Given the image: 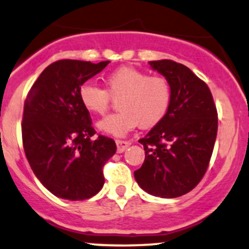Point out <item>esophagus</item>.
Segmentation results:
<instances>
[{
    "instance_id": "1",
    "label": "esophagus",
    "mask_w": 249,
    "mask_h": 249,
    "mask_svg": "<svg viewBox=\"0 0 249 249\" xmlns=\"http://www.w3.org/2000/svg\"><path fill=\"white\" fill-rule=\"evenodd\" d=\"M116 145H117V152H119V153H122V152H124V149L130 145V142L125 140H116Z\"/></svg>"
}]
</instances>
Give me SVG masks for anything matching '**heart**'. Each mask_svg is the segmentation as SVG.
<instances>
[{
    "mask_svg": "<svg viewBox=\"0 0 249 249\" xmlns=\"http://www.w3.org/2000/svg\"><path fill=\"white\" fill-rule=\"evenodd\" d=\"M106 89L85 82L79 87L82 106L90 114L102 115L113 100L121 111L110 114L97 124L98 129L114 136H124L136 127L151 128L164 120L172 102V89L166 77L121 66L104 78Z\"/></svg>",
    "mask_w": 249,
    "mask_h": 249,
    "instance_id": "obj_1",
    "label": "heart"
}]
</instances>
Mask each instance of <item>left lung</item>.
<instances>
[{"mask_svg": "<svg viewBox=\"0 0 249 249\" xmlns=\"http://www.w3.org/2000/svg\"><path fill=\"white\" fill-rule=\"evenodd\" d=\"M172 89L168 113L139 142L145 161L134 172L140 188L153 196L175 198L204 177L217 135V110L207 84L173 60L149 61Z\"/></svg>", "mask_w": 249, "mask_h": 249, "instance_id": "left-lung-1", "label": "left lung"}]
</instances>
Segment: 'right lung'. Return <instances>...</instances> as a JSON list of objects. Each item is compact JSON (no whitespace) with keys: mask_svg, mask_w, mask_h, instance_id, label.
Instances as JSON below:
<instances>
[{"mask_svg":"<svg viewBox=\"0 0 249 249\" xmlns=\"http://www.w3.org/2000/svg\"><path fill=\"white\" fill-rule=\"evenodd\" d=\"M110 61L63 59L47 66L32 85L22 116V143L34 175L50 192L83 200L103 188V166L116 152L113 139L93 138L79 87Z\"/></svg>","mask_w":249,"mask_h":249,"instance_id":"add662e5","label":"right lung"}]
</instances>
